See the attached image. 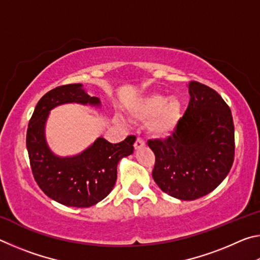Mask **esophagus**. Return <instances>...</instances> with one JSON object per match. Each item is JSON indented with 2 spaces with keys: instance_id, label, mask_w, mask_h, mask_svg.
Instances as JSON below:
<instances>
[{
  "instance_id": "obj_1",
  "label": "esophagus",
  "mask_w": 260,
  "mask_h": 260,
  "mask_svg": "<svg viewBox=\"0 0 260 260\" xmlns=\"http://www.w3.org/2000/svg\"><path fill=\"white\" fill-rule=\"evenodd\" d=\"M144 141L142 140V139H140V138H138L136 139V141H135V143H134V148H135V150H138V149H141V148H143L144 147Z\"/></svg>"
}]
</instances>
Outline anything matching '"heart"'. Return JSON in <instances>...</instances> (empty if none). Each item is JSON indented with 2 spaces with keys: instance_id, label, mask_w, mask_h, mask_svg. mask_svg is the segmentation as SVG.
Here are the masks:
<instances>
[{
  "instance_id": "obj_1",
  "label": "heart",
  "mask_w": 260,
  "mask_h": 260,
  "mask_svg": "<svg viewBox=\"0 0 260 260\" xmlns=\"http://www.w3.org/2000/svg\"><path fill=\"white\" fill-rule=\"evenodd\" d=\"M134 119L149 122V131L156 139H166L174 133L182 117V103L178 98L166 99L151 94L141 99L132 108Z\"/></svg>"
}]
</instances>
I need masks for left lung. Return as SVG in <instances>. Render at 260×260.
<instances>
[{
	"label": "left lung",
	"mask_w": 260,
	"mask_h": 260,
	"mask_svg": "<svg viewBox=\"0 0 260 260\" xmlns=\"http://www.w3.org/2000/svg\"><path fill=\"white\" fill-rule=\"evenodd\" d=\"M188 108L172 136L149 140L155 153L152 178L167 195L193 201L214 190L232 169L235 155L231 109L217 91L189 83Z\"/></svg>",
	"instance_id": "1"
}]
</instances>
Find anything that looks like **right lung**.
<instances>
[{
  "mask_svg": "<svg viewBox=\"0 0 260 260\" xmlns=\"http://www.w3.org/2000/svg\"><path fill=\"white\" fill-rule=\"evenodd\" d=\"M65 103L100 107L101 101L88 95L81 83L56 87L43 95L34 109L26 134L30 169L38 186L51 200L74 208H89L112 190L118 162L133 153L136 138L127 136L119 143L99 138L77 156H56L46 142L45 125L50 110Z\"/></svg>",
  "mask_w": 260,
  "mask_h": 260,
  "instance_id": "add662e5",
  "label": "right lung"
}]
</instances>
